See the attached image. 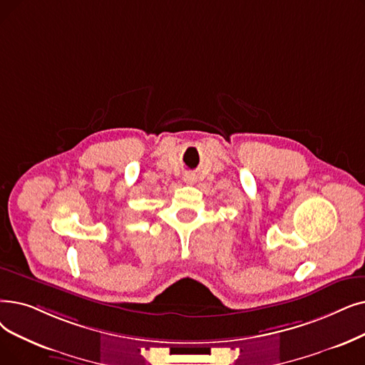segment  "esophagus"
Here are the masks:
<instances>
[{"mask_svg": "<svg viewBox=\"0 0 365 365\" xmlns=\"http://www.w3.org/2000/svg\"><path fill=\"white\" fill-rule=\"evenodd\" d=\"M183 180H185L187 185H192V183L197 182V176H195L194 173H186L185 176H183Z\"/></svg>", "mask_w": 365, "mask_h": 365, "instance_id": "esophagus-1", "label": "esophagus"}]
</instances>
